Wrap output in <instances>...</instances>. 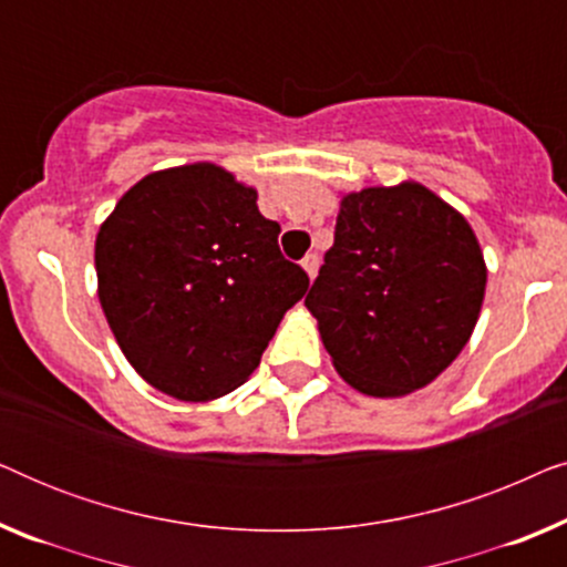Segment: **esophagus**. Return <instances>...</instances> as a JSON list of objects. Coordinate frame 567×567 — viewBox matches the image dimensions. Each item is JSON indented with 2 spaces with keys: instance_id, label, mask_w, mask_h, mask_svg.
<instances>
[{
  "instance_id": "obj_1",
  "label": "esophagus",
  "mask_w": 567,
  "mask_h": 567,
  "mask_svg": "<svg viewBox=\"0 0 567 567\" xmlns=\"http://www.w3.org/2000/svg\"><path fill=\"white\" fill-rule=\"evenodd\" d=\"M301 268L307 270V276H309V281H315V276H317V270H320V258H317L315 252H309L305 260H301Z\"/></svg>"
}]
</instances>
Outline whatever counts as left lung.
Instances as JSON below:
<instances>
[{
  "label": "left lung",
  "mask_w": 567,
  "mask_h": 567,
  "mask_svg": "<svg viewBox=\"0 0 567 567\" xmlns=\"http://www.w3.org/2000/svg\"><path fill=\"white\" fill-rule=\"evenodd\" d=\"M487 268L470 221L415 181L346 193L305 305L332 367L369 398L431 384L467 346Z\"/></svg>",
  "instance_id": "obj_1"
}]
</instances>
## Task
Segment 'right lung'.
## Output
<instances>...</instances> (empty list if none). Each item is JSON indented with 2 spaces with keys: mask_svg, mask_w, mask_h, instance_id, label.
I'll use <instances>...</instances> for the list:
<instances>
[{
  "mask_svg": "<svg viewBox=\"0 0 567 567\" xmlns=\"http://www.w3.org/2000/svg\"><path fill=\"white\" fill-rule=\"evenodd\" d=\"M278 231L258 190L214 162L157 169L123 193L95 239L97 297L144 382L185 402L247 382L309 286Z\"/></svg>",
  "mask_w": 567,
  "mask_h": 567,
  "instance_id": "add662e5",
  "label": "right lung"
}]
</instances>
